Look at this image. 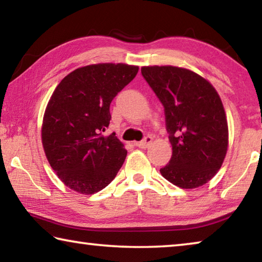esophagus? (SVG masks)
<instances>
[{
    "label": "esophagus",
    "mask_w": 262,
    "mask_h": 262,
    "mask_svg": "<svg viewBox=\"0 0 262 262\" xmlns=\"http://www.w3.org/2000/svg\"><path fill=\"white\" fill-rule=\"evenodd\" d=\"M152 143V137L151 136H147L143 141L141 142H135V145L136 147L139 148H142V149H147L150 147V144Z\"/></svg>",
    "instance_id": "34e87169"
}]
</instances>
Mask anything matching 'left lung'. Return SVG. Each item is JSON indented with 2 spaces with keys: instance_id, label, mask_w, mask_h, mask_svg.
Masks as SVG:
<instances>
[{
  "instance_id": "8db88e82",
  "label": "left lung",
  "mask_w": 262,
  "mask_h": 262,
  "mask_svg": "<svg viewBox=\"0 0 262 262\" xmlns=\"http://www.w3.org/2000/svg\"><path fill=\"white\" fill-rule=\"evenodd\" d=\"M141 73L165 111L172 157L162 176L180 188L200 187L219 172L228 151V121L219 94L186 68L148 66Z\"/></svg>"
}]
</instances>
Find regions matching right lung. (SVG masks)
<instances>
[{"instance_id":"1","label":"right lung","mask_w":262,"mask_h":262,"mask_svg":"<svg viewBox=\"0 0 262 262\" xmlns=\"http://www.w3.org/2000/svg\"><path fill=\"white\" fill-rule=\"evenodd\" d=\"M137 66L97 63L68 74L48 101L41 126L43 151L67 187L95 194L112 181L127 156L110 125V104L133 81Z\"/></svg>"}]
</instances>
